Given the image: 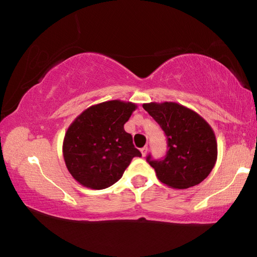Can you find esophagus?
I'll list each match as a JSON object with an SVG mask.
<instances>
[{
	"label": "esophagus",
	"mask_w": 257,
	"mask_h": 257,
	"mask_svg": "<svg viewBox=\"0 0 257 257\" xmlns=\"http://www.w3.org/2000/svg\"><path fill=\"white\" fill-rule=\"evenodd\" d=\"M141 153H142L143 156H146V154H147V146H145V147H143V149H141Z\"/></svg>",
	"instance_id": "esophagus-1"
}]
</instances>
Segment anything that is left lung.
Masks as SVG:
<instances>
[{
	"mask_svg": "<svg viewBox=\"0 0 257 257\" xmlns=\"http://www.w3.org/2000/svg\"><path fill=\"white\" fill-rule=\"evenodd\" d=\"M145 111L163 129L169 151L161 161H147L156 177L173 189L196 186L210 175L217 159L215 134L205 119L175 102L145 103Z\"/></svg>",
	"mask_w": 257,
	"mask_h": 257,
	"instance_id": "8db88e82",
	"label": "left lung"
}]
</instances>
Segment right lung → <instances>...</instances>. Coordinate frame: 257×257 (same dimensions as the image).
<instances>
[{
    "label": "right lung",
    "instance_id": "1",
    "mask_svg": "<svg viewBox=\"0 0 257 257\" xmlns=\"http://www.w3.org/2000/svg\"><path fill=\"white\" fill-rule=\"evenodd\" d=\"M137 108L133 102L112 99L87 107L69 125L62 153L68 171L81 186L104 189L122 177L135 156L124 123Z\"/></svg>",
    "mask_w": 257,
    "mask_h": 257
}]
</instances>
